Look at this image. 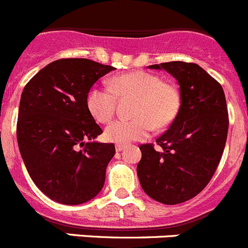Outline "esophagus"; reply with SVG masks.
<instances>
[{
  "label": "esophagus",
  "instance_id": "1",
  "mask_svg": "<svg viewBox=\"0 0 248 248\" xmlns=\"http://www.w3.org/2000/svg\"><path fill=\"white\" fill-rule=\"evenodd\" d=\"M124 149H125V145H117V146H115V150H117V152L123 151Z\"/></svg>",
  "mask_w": 248,
  "mask_h": 248
}]
</instances>
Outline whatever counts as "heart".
Wrapping results in <instances>:
<instances>
[{
    "mask_svg": "<svg viewBox=\"0 0 248 248\" xmlns=\"http://www.w3.org/2000/svg\"><path fill=\"white\" fill-rule=\"evenodd\" d=\"M136 97L131 120H117L107 126L104 138L109 142L126 145L149 136L154 126L170 125L181 107L178 88L154 74L133 71L114 76L112 87L93 86L87 93L86 104L92 117L99 123H108L115 113L117 98Z\"/></svg>",
    "mask_w": 248,
    "mask_h": 248,
    "instance_id": "heart-1",
    "label": "heart"
}]
</instances>
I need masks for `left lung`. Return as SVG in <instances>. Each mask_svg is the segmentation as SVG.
<instances>
[{
  "instance_id": "1",
  "label": "left lung",
  "mask_w": 248,
  "mask_h": 248,
  "mask_svg": "<svg viewBox=\"0 0 248 248\" xmlns=\"http://www.w3.org/2000/svg\"><path fill=\"white\" fill-rule=\"evenodd\" d=\"M178 81L181 107L169 130L140 146V185L156 202L174 205L194 198L214 176L228 138L229 114L221 85L199 65L171 61L150 65Z\"/></svg>"
}]
</instances>
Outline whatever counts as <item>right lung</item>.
<instances>
[{
	"label": "right lung",
	"instance_id": "1",
	"mask_svg": "<svg viewBox=\"0 0 248 248\" xmlns=\"http://www.w3.org/2000/svg\"><path fill=\"white\" fill-rule=\"evenodd\" d=\"M112 70L88 59H60L40 70L22 92L17 122L20 155L36 187L58 203H86L103 188L115 146L94 141L103 130L88 110L86 97Z\"/></svg>",
	"mask_w": 248,
	"mask_h": 248
}]
</instances>
